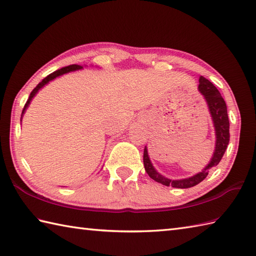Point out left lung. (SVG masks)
Listing matches in <instances>:
<instances>
[{
	"label": "left lung",
	"instance_id": "1",
	"mask_svg": "<svg viewBox=\"0 0 256 256\" xmlns=\"http://www.w3.org/2000/svg\"><path fill=\"white\" fill-rule=\"evenodd\" d=\"M198 90L204 98V101L206 102V106H208L209 108L212 122H214L216 132V146L214 155H212L211 160L208 164H206V166L198 174H196V175L192 177L184 179H175V180H174V179H170L162 176V174H160L155 170V167L152 164V162L150 160L148 148L145 146L143 155L145 170L152 179H154L155 182L162 184H165V186H172L174 188H190L196 186V184H198L208 176V172L212 167L219 164L221 158L224 155V152L228 148V145H229L230 123L229 118H228L226 104L224 98L221 96L219 90L216 89L208 79L202 77V76H200L199 78Z\"/></svg>",
	"mask_w": 256,
	"mask_h": 256
}]
</instances>
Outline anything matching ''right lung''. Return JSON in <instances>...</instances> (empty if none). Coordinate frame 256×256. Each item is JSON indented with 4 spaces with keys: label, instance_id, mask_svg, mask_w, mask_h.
Wrapping results in <instances>:
<instances>
[{
    "label": "right lung",
    "instance_id": "right-lung-1",
    "mask_svg": "<svg viewBox=\"0 0 256 256\" xmlns=\"http://www.w3.org/2000/svg\"><path fill=\"white\" fill-rule=\"evenodd\" d=\"M82 68H84V66H79V64H70V66H67V67L62 68V69H59V70H56L55 72L50 74V76H47V77H46L45 79H42V82L38 84L36 86V88L30 92L28 100H27L26 104H25V106H24V108H23V112H22L20 121H22V118H23L24 113H25V111H26V108H28V106L30 104V101L32 100V98H34V96L37 94V92L40 91L42 88H44V86H45L47 84H50L52 80L56 79L57 77H60V76L64 74H68V72H76V70H80V69H82Z\"/></svg>",
    "mask_w": 256,
    "mask_h": 256
}]
</instances>
